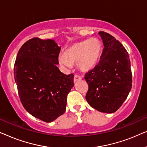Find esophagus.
I'll list each match as a JSON object with an SVG mask.
<instances>
[{
  "mask_svg": "<svg viewBox=\"0 0 147 147\" xmlns=\"http://www.w3.org/2000/svg\"><path fill=\"white\" fill-rule=\"evenodd\" d=\"M82 79V78L80 76H78V75H76L74 76V82H76L78 81H80V80H81Z\"/></svg>",
  "mask_w": 147,
  "mask_h": 147,
  "instance_id": "obj_1",
  "label": "esophagus"
}]
</instances>
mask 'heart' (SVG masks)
I'll return each instance as SVG.
<instances>
[{
  "instance_id": "heart-1",
  "label": "heart",
  "mask_w": 147,
  "mask_h": 147,
  "mask_svg": "<svg viewBox=\"0 0 147 147\" xmlns=\"http://www.w3.org/2000/svg\"><path fill=\"white\" fill-rule=\"evenodd\" d=\"M102 53L101 42L97 38H91L69 46L64 54L58 56V61L67 67H71L72 63L77 62L78 67L82 71H89L97 65Z\"/></svg>"
}]
</instances>
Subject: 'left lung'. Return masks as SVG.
<instances>
[{"label": "left lung", "instance_id": "left-lung-1", "mask_svg": "<svg viewBox=\"0 0 147 147\" xmlns=\"http://www.w3.org/2000/svg\"><path fill=\"white\" fill-rule=\"evenodd\" d=\"M104 48L99 63L86 74L88 103L104 113L116 112L132 88V72L128 52L113 36L100 31Z\"/></svg>", "mask_w": 147, "mask_h": 147}]
</instances>
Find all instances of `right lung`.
<instances>
[{"label":"right lung","mask_w":147,"mask_h":147,"mask_svg":"<svg viewBox=\"0 0 147 147\" xmlns=\"http://www.w3.org/2000/svg\"><path fill=\"white\" fill-rule=\"evenodd\" d=\"M61 47L52 39L35 37L25 42L17 53L14 75L25 109L45 122L65 111L67 96L74 86V75L57 67Z\"/></svg>","instance_id":"1"}]
</instances>
